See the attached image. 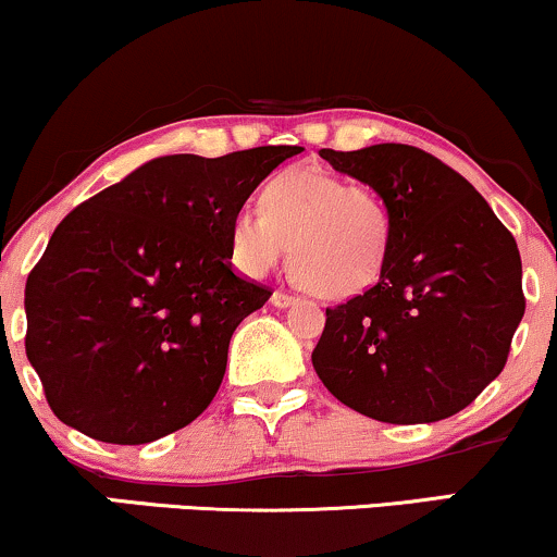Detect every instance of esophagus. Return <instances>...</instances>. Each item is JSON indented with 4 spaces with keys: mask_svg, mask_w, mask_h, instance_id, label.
I'll return each mask as SVG.
<instances>
[{
    "mask_svg": "<svg viewBox=\"0 0 557 557\" xmlns=\"http://www.w3.org/2000/svg\"><path fill=\"white\" fill-rule=\"evenodd\" d=\"M298 298L290 296V293H283V290H274L272 293V306L277 308H287V306H296Z\"/></svg>",
    "mask_w": 557,
    "mask_h": 557,
    "instance_id": "esophagus-1",
    "label": "esophagus"
}]
</instances>
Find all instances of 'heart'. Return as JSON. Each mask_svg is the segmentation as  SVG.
<instances>
[{
    "label": "heart",
    "mask_w": 557,
    "mask_h": 557,
    "mask_svg": "<svg viewBox=\"0 0 557 557\" xmlns=\"http://www.w3.org/2000/svg\"><path fill=\"white\" fill-rule=\"evenodd\" d=\"M259 210L231 220L233 259L261 277L290 244V270L308 290L350 298L384 272L392 212L373 186L321 169H287L261 186Z\"/></svg>",
    "instance_id": "obj_1"
}]
</instances>
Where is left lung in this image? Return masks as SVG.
I'll return each instance as SVG.
<instances>
[{
	"instance_id": "1",
	"label": "left lung",
	"mask_w": 557,
	"mask_h": 557,
	"mask_svg": "<svg viewBox=\"0 0 557 557\" xmlns=\"http://www.w3.org/2000/svg\"><path fill=\"white\" fill-rule=\"evenodd\" d=\"M319 152L384 197L392 246L376 285L326 308L313 368L343 405L381 423L451 418L504 371L524 317L511 231L420 147Z\"/></svg>"
}]
</instances>
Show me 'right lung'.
<instances>
[{
    "label": "right lung",
    "mask_w": 557,
    "mask_h": 557,
    "mask_svg": "<svg viewBox=\"0 0 557 557\" xmlns=\"http://www.w3.org/2000/svg\"><path fill=\"white\" fill-rule=\"evenodd\" d=\"M298 152L152 158L57 225L25 285V352L62 423L139 446L207 410L233 332L272 296L231 270V220Z\"/></svg>",
    "instance_id": "obj_1"
}]
</instances>
